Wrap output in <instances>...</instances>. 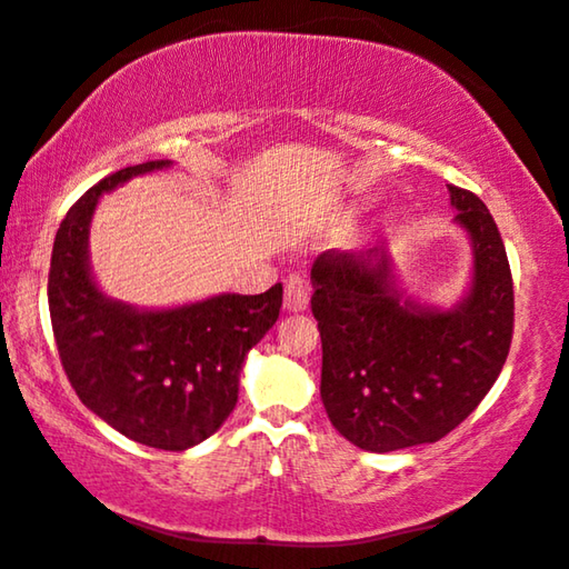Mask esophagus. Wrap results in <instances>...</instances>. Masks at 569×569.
Instances as JSON below:
<instances>
[{"label":"esophagus","instance_id":"esophagus-1","mask_svg":"<svg viewBox=\"0 0 569 569\" xmlns=\"http://www.w3.org/2000/svg\"><path fill=\"white\" fill-rule=\"evenodd\" d=\"M310 305V290H307L305 277L290 274L284 282V310L287 312H305Z\"/></svg>","mask_w":569,"mask_h":569}]
</instances>
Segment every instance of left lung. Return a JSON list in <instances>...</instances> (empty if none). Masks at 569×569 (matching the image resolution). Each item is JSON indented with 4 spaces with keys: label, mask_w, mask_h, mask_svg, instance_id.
Wrapping results in <instances>:
<instances>
[{
    "label": "left lung",
    "mask_w": 569,
    "mask_h": 569,
    "mask_svg": "<svg viewBox=\"0 0 569 569\" xmlns=\"http://www.w3.org/2000/svg\"><path fill=\"white\" fill-rule=\"evenodd\" d=\"M447 189L472 244L470 290L450 310L405 295L385 249H330L312 264L325 410L367 452L442 440L490 392L510 352L515 295L500 229L480 197Z\"/></svg>",
    "instance_id": "1"
}]
</instances>
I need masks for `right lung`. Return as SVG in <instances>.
Masks as SVG:
<instances>
[{"mask_svg":"<svg viewBox=\"0 0 569 569\" xmlns=\"http://www.w3.org/2000/svg\"><path fill=\"white\" fill-rule=\"evenodd\" d=\"M169 159L104 177L69 209L49 267V317L64 372L89 410L139 445L182 452L232 415L244 357L277 322L282 284L214 295L172 310H139L99 290L89 224L99 197Z\"/></svg>","mask_w":569,"mask_h":569,"instance_id":"obj_1","label":"right lung"}]
</instances>
